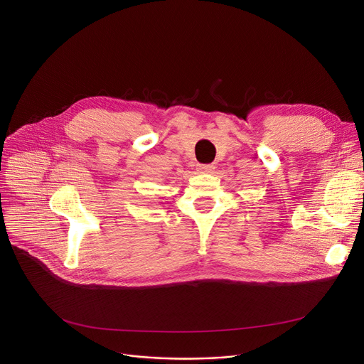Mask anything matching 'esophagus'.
<instances>
[{"instance_id": "34e87169", "label": "esophagus", "mask_w": 364, "mask_h": 364, "mask_svg": "<svg viewBox=\"0 0 364 364\" xmlns=\"http://www.w3.org/2000/svg\"><path fill=\"white\" fill-rule=\"evenodd\" d=\"M214 169L213 165H198V171L202 172V174H209Z\"/></svg>"}]
</instances>
